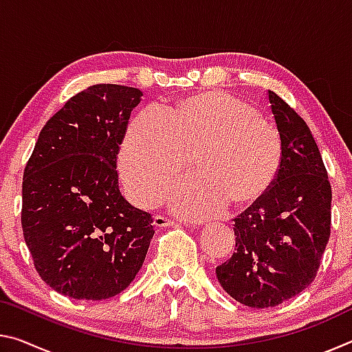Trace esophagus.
I'll return each mask as SVG.
<instances>
[{
	"mask_svg": "<svg viewBox=\"0 0 352 352\" xmlns=\"http://www.w3.org/2000/svg\"><path fill=\"white\" fill-rule=\"evenodd\" d=\"M153 225L158 226V228H164V226L175 225V220L166 217V216H155L153 217Z\"/></svg>",
	"mask_w": 352,
	"mask_h": 352,
	"instance_id": "esophagus-1",
	"label": "esophagus"
}]
</instances>
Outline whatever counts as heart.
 Here are the masks:
<instances>
[{"label": "heart", "instance_id": "b5f03b06", "mask_svg": "<svg viewBox=\"0 0 352 352\" xmlns=\"http://www.w3.org/2000/svg\"><path fill=\"white\" fill-rule=\"evenodd\" d=\"M190 158L194 175L175 184L169 205L177 214L205 219L228 204H253L270 189L283 163L278 129L252 104L226 93H206L142 110L124 136L119 168L136 204L163 197Z\"/></svg>", "mask_w": 352, "mask_h": 352}]
</instances>
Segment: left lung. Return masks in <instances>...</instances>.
Returning <instances> with one entry per match:
<instances>
[{
  "mask_svg": "<svg viewBox=\"0 0 352 352\" xmlns=\"http://www.w3.org/2000/svg\"><path fill=\"white\" fill-rule=\"evenodd\" d=\"M269 100L283 140L281 168L234 219V253L216 269L226 294L256 309L301 294L317 276L331 234L332 190L317 142L285 100L273 91Z\"/></svg>",
  "mask_w": 352,
  "mask_h": 352,
  "instance_id": "left-lung-1",
  "label": "left lung"
}]
</instances>
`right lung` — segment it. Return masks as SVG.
Here are the masks:
<instances>
[{
    "label": "right lung",
    "instance_id": "obj_1",
    "mask_svg": "<svg viewBox=\"0 0 352 352\" xmlns=\"http://www.w3.org/2000/svg\"><path fill=\"white\" fill-rule=\"evenodd\" d=\"M138 88L99 83L41 129L23 175L21 226L35 270L76 300L127 289L146 259L153 219L122 197L116 158Z\"/></svg>",
    "mask_w": 352,
    "mask_h": 352
}]
</instances>
